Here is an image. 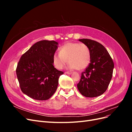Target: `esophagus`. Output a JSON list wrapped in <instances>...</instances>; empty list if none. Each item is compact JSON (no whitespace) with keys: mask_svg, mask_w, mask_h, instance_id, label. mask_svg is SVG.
Here are the masks:
<instances>
[{"mask_svg":"<svg viewBox=\"0 0 132 132\" xmlns=\"http://www.w3.org/2000/svg\"><path fill=\"white\" fill-rule=\"evenodd\" d=\"M65 73L67 74H71V71H65Z\"/></svg>","mask_w":132,"mask_h":132,"instance_id":"esophagus-1","label":"esophagus"}]
</instances>
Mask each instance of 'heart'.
<instances>
[{
    "label": "heart",
    "instance_id": "heart-1",
    "mask_svg": "<svg viewBox=\"0 0 132 132\" xmlns=\"http://www.w3.org/2000/svg\"><path fill=\"white\" fill-rule=\"evenodd\" d=\"M68 62L70 69L82 70L89 65L90 53L84 43L68 42L59 49V53L53 55V63L58 69H63Z\"/></svg>",
    "mask_w": 132,
    "mask_h": 132
}]
</instances>
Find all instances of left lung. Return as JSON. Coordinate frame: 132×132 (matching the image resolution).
<instances>
[{"label": "left lung", "instance_id": "1", "mask_svg": "<svg viewBox=\"0 0 132 132\" xmlns=\"http://www.w3.org/2000/svg\"><path fill=\"white\" fill-rule=\"evenodd\" d=\"M89 48L90 62L81 73L77 84L80 94L86 97L103 94L108 88L112 77L114 63L107 50L101 43L90 39H80Z\"/></svg>", "mask_w": 132, "mask_h": 132}]
</instances>
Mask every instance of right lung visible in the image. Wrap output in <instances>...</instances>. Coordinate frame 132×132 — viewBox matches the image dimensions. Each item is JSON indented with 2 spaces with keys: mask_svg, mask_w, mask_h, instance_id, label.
Listing matches in <instances>:
<instances>
[{
  "mask_svg": "<svg viewBox=\"0 0 132 132\" xmlns=\"http://www.w3.org/2000/svg\"><path fill=\"white\" fill-rule=\"evenodd\" d=\"M58 45L54 41L37 42L20 59L16 69L20 87L32 98L46 100L57 89L59 77L64 73L53 66Z\"/></svg>",
  "mask_w": 132,
  "mask_h": 132,
  "instance_id": "1",
  "label": "right lung"
}]
</instances>
